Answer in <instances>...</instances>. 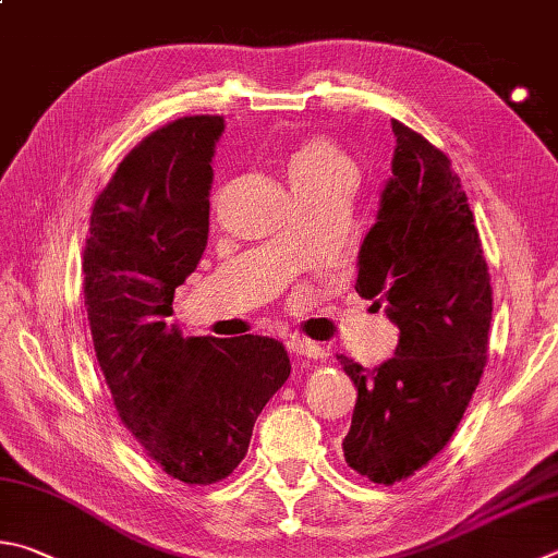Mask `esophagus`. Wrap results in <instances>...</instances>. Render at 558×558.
<instances>
[{"label":"esophagus","mask_w":558,"mask_h":558,"mask_svg":"<svg viewBox=\"0 0 558 558\" xmlns=\"http://www.w3.org/2000/svg\"><path fill=\"white\" fill-rule=\"evenodd\" d=\"M288 349H290L292 356L307 359V361L324 356V351H322L319 343H314V341H310L305 337H298V333H292V337L288 339Z\"/></svg>","instance_id":"obj_1"}]
</instances>
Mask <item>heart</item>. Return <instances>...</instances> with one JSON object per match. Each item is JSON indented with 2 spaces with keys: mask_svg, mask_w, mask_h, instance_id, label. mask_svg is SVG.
<instances>
[{
  "mask_svg": "<svg viewBox=\"0 0 558 558\" xmlns=\"http://www.w3.org/2000/svg\"><path fill=\"white\" fill-rule=\"evenodd\" d=\"M286 170L290 185L295 187V192H302L333 175L351 173V163L329 138L310 136L290 148Z\"/></svg>",
  "mask_w": 558,
  "mask_h": 558,
  "instance_id": "b5f03b06",
  "label": "heart"
}]
</instances>
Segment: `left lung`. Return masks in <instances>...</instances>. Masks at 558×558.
I'll use <instances>...</instances> for the list:
<instances>
[{"mask_svg": "<svg viewBox=\"0 0 558 558\" xmlns=\"http://www.w3.org/2000/svg\"><path fill=\"white\" fill-rule=\"evenodd\" d=\"M392 175L359 251L356 292L400 329L395 356L366 371L341 361L359 390L343 459L392 485L437 456L485 368L493 290L469 197L444 150L392 119Z\"/></svg>", "mask_w": 558, "mask_h": 558, "instance_id": "left-lung-1", "label": "left lung"}]
</instances>
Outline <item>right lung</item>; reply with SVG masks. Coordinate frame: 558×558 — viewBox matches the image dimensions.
<instances>
[{
	"instance_id": "obj_1",
	"label": "right lung",
	"mask_w": 558,
	"mask_h": 558,
	"mask_svg": "<svg viewBox=\"0 0 558 558\" xmlns=\"http://www.w3.org/2000/svg\"><path fill=\"white\" fill-rule=\"evenodd\" d=\"M221 131V117H182L131 148L95 199L83 253L89 331L119 417L150 461L187 485L236 469L290 376L276 339L182 337L168 324L175 288L207 246Z\"/></svg>"
}]
</instances>
